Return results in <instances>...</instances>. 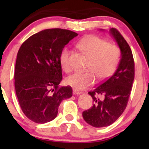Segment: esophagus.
<instances>
[{
    "label": "esophagus",
    "instance_id": "esophagus-1",
    "mask_svg": "<svg viewBox=\"0 0 149 149\" xmlns=\"http://www.w3.org/2000/svg\"><path fill=\"white\" fill-rule=\"evenodd\" d=\"M72 93H73V95H79V94H81V93H82L81 91H79L76 90V89H74L72 91Z\"/></svg>",
    "mask_w": 149,
    "mask_h": 149
}]
</instances>
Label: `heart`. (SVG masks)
Here are the masks:
<instances>
[{"label": "heart", "mask_w": 149, "mask_h": 149, "mask_svg": "<svg viewBox=\"0 0 149 149\" xmlns=\"http://www.w3.org/2000/svg\"><path fill=\"white\" fill-rule=\"evenodd\" d=\"M77 47L89 58L87 67L89 70L87 72L77 71L69 75L66 79L68 85L81 90L93 84L95 81L94 75L99 80H104L115 71L121 56L117 46L109 44L107 40L98 36H89L81 40ZM70 54V49L65 47L60 56L61 66L66 72L70 68L69 64Z\"/></svg>", "instance_id": "heart-1"}]
</instances>
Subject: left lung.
<instances>
[{
  "instance_id": "obj_1",
  "label": "left lung",
  "mask_w": 149,
  "mask_h": 149,
  "mask_svg": "<svg viewBox=\"0 0 149 149\" xmlns=\"http://www.w3.org/2000/svg\"><path fill=\"white\" fill-rule=\"evenodd\" d=\"M110 33L121 51V60L113 76L88 92L93 98V107L83 112L89 125L103 127L117 120L127 107L134 79V61L129 45L115 28Z\"/></svg>"
}]
</instances>
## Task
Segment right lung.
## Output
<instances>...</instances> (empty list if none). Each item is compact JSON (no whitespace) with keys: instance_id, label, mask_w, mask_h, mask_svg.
Masks as SVG:
<instances>
[{"instance_id":"obj_1","label":"right lung","mask_w":149,"mask_h":149,"mask_svg":"<svg viewBox=\"0 0 149 149\" xmlns=\"http://www.w3.org/2000/svg\"><path fill=\"white\" fill-rule=\"evenodd\" d=\"M77 35L68 30L46 29L28 38L18 51L14 74L16 95L24 115L36 123L54 119L62 101L72 95L71 87H59L62 79L60 56Z\"/></svg>"}]
</instances>
